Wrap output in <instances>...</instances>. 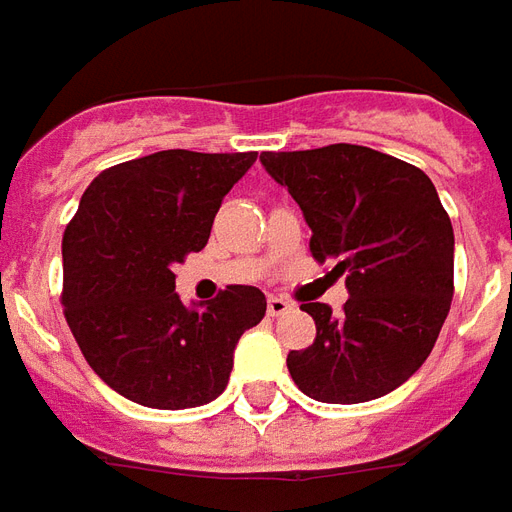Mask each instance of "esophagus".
<instances>
[{"instance_id": "esophagus-1", "label": "esophagus", "mask_w": 512, "mask_h": 512, "mask_svg": "<svg viewBox=\"0 0 512 512\" xmlns=\"http://www.w3.org/2000/svg\"><path fill=\"white\" fill-rule=\"evenodd\" d=\"M289 308H292V300H286V297L281 295H273L267 300V314H270V317H281Z\"/></svg>"}]
</instances>
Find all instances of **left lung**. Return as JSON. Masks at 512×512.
I'll return each instance as SVG.
<instances>
[{"instance_id": "1", "label": "left lung", "mask_w": 512, "mask_h": 512, "mask_svg": "<svg viewBox=\"0 0 512 512\" xmlns=\"http://www.w3.org/2000/svg\"><path fill=\"white\" fill-rule=\"evenodd\" d=\"M262 165L303 209L311 256L347 275V303H300L317 339L286 358L311 400L389 394L427 361L455 292V234L433 181L375 148L333 143L264 151Z\"/></svg>"}]
</instances>
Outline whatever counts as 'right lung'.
<instances>
[{
	"label": "right lung",
	"instance_id": "right-lung-1",
	"mask_svg": "<svg viewBox=\"0 0 512 512\" xmlns=\"http://www.w3.org/2000/svg\"><path fill=\"white\" fill-rule=\"evenodd\" d=\"M245 154L157 151L101 170L63 234V314L90 369L159 411L223 394L239 336L267 311L262 289L231 284L187 308L173 267L209 242Z\"/></svg>",
	"mask_w": 512,
	"mask_h": 512
}]
</instances>
